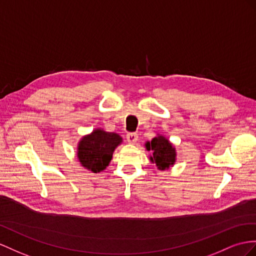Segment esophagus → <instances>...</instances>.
Here are the masks:
<instances>
[{
    "instance_id": "obj_1",
    "label": "esophagus",
    "mask_w": 256,
    "mask_h": 256,
    "mask_svg": "<svg viewBox=\"0 0 256 256\" xmlns=\"http://www.w3.org/2000/svg\"><path fill=\"white\" fill-rule=\"evenodd\" d=\"M126 140L130 144H134L138 140V134L137 133H128L126 134Z\"/></svg>"
}]
</instances>
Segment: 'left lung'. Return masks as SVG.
Wrapping results in <instances>:
<instances>
[{"label":"left lung","instance_id":"obj_1","mask_svg":"<svg viewBox=\"0 0 256 256\" xmlns=\"http://www.w3.org/2000/svg\"><path fill=\"white\" fill-rule=\"evenodd\" d=\"M146 148L154 152L150 160L156 163L158 168L166 170L174 164L175 149L172 147V144L163 136L154 137L152 142H148Z\"/></svg>","mask_w":256,"mask_h":256}]
</instances>
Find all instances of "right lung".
<instances>
[{"instance_id": "right-lung-1", "label": "right lung", "mask_w": 256, "mask_h": 256, "mask_svg": "<svg viewBox=\"0 0 256 256\" xmlns=\"http://www.w3.org/2000/svg\"><path fill=\"white\" fill-rule=\"evenodd\" d=\"M121 142L122 138L116 133L95 130L90 135L83 137L78 144V160L92 172H100L109 164L116 147Z\"/></svg>"}]
</instances>
